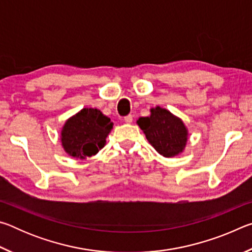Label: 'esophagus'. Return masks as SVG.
Instances as JSON below:
<instances>
[{"instance_id":"esophagus-1","label":"esophagus","mask_w":252,"mask_h":252,"mask_svg":"<svg viewBox=\"0 0 252 252\" xmlns=\"http://www.w3.org/2000/svg\"><path fill=\"white\" fill-rule=\"evenodd\" d=\"M132 121H133V116H132V114H129V116L125 117V122L127 123V125H129V123H131Z\"/></svg>"}]
</instances>
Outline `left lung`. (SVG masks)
<instances>
[{
  "instance_id": "obj_1",
  "label": "left lung",
  "mask_w": 252,
  "mask_h": 252,
  "mask_svg": "<svg viewBox=\"0 0 252 252\" xmlns=\"http://www.w3.org/2000/svg\"><path fill=\"white\" fill-rule=\"evenodd\" d=\"M139 126L148 141L161 156L171 158L183 151L188 140V131L180 119L170 111L157 106L151 109V116L140 118Z\"/></svg>"
}]
</instances>
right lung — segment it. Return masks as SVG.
I'll list each match as a JSON object with an SVG mask.
<instances>
[{"instance_id": "right-lung-1", "label": "right lung", "mask_w": 252, "mask_h": 252, "mask_svg": "<svg viewBox=\"0 0 252 252\" xmlns=\"http://www.w3.org/2000/svg\"><path fill=\"white\" fill-rule=\"evenodd\" d=\"M110 118L97 109H82L65 122L61 141L71 157L85 159L96 155L105 146V139L112 129Z\"/></svg>"}]
</instances>
